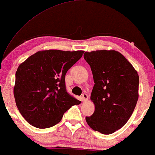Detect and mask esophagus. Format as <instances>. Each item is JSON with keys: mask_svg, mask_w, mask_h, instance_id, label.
Instances as JSON below:
<instances>
[{"mask_svg": "<svg viewBox=\"0 0 155 155\" xmlns=\"http://www.w3.org/2000/svg\"><path fill=\"white\" fill-rule=\"evenodd\" d=\"M82 99L83 101H87L88 100V95L85 94V93H84V94H82Z\"/></svg>", "mask_w": 155, "mask_h": 155, "instance_id": "esophagus-1", "label": "esophagus"}]
</instances>
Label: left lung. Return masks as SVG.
Segmentation results:
<instances>
[{
	"instance_id": "8db88e82",
	"label": "left lung",
	"mask_w": 155,
	"mask_h": 155,
	"mask_svg": "<svg viewBox=\"0 0 155 155\" xmlns=\"http://www.w3.org/2000/svg\"><path fill=\"white\" fill-rule=\"evenodd\" d=\"M94 85L90 99L94 112L86 116L91 128L105 135L121 128L132 115L138 99L139 76L131 63L118 51L85 52Z\"/></svg>"
}]
</instances>
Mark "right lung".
I'll use <instances>...</instances> for the list:
<instances>
[{
  "instance_id": "obj_1",
  "label": "right lung",
  "mask_w": 155,
  "mask_h": 155,
  "mask_svg": "<svg viewBox=\"0 0 155 155\" xmlns=\"http://www.w3.org/2000/svg\"><path fill=\"white\" fill-rule=\"evenodd\" d=\"M84 51H40L19 65L14 97L25 119L38 128L56 125L72 106L81 101L65 87L67 71L81 58Z\"/></svg>"
}]
</instances>
